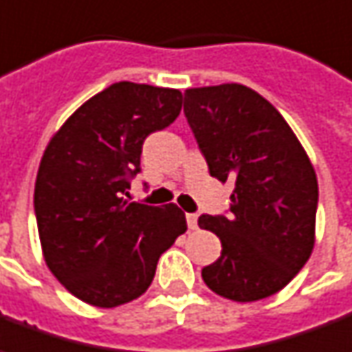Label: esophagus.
<instances>
[{"label": "esophagus", "instance_id": "1", "mask_svg": "<svg viewBox=\"0 0 352 352\" xmlns=\"http://www.w3.org/2000/svg\"><path fill=\"white\" fill-rule=\"evenodd\" d=\"M186 226H188V229H196L198 227V216L196 214H186Z\"/></svg>", "mask_w": 352, "mask_h": 352}]
</instances>
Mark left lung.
I'll return each instance as SVG.
<instances>
[{"mask_svg": "<svg viewBox=\"0 0 352 352\" xmlns=\"http://www.w3.org/2000/svg\"><path fill=\"white\" fill-rule=\"evenodd\" d=\"M185 117L210 175L235 183L227 216H200L221 256L202 270L236 302L276 295L314 248L318 179L302 144L266 98L243 85L185 90Z\"/></svg>", "mask_w": 352, "mask_h": 352, "instance_id": "1", "label": "left lung"}]
</instances>
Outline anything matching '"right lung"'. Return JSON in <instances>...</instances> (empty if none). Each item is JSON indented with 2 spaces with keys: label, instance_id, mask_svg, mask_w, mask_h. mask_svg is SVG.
Masks as SVG:
<instances>
[{
  "label": "right lung",
  "instance_id": "1",
  "mask_svg": "<svg viewBox=\"0 0 352 352\" xmlns=\"http://www.w3.org/2000/svg\"><path fill=\"white\" fill-rule=\"evenodd\" d=\"M181 106L175 88L116 82L78 107L45 148L34 186L42 252L82 302L113 308L138 298L186 231L175 204L125 198L146 136L171 125Z\"/></svg>",
  "mask_w": 352,
  "mask_h": 352
}]
</instances>
